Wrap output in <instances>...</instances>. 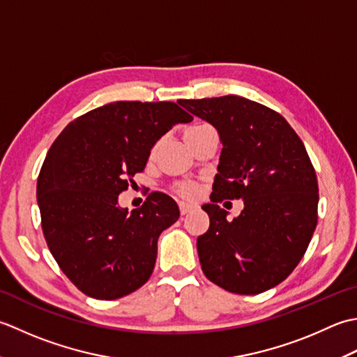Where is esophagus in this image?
Instances as JSON below:
<instances>
[{
  "instance_id": "34e87169",
  "label": "esophagus",
  "mask_w": 357,
  "mask_h": 357,
  "mask_svg": "<svg viewBox=\"0 0 357 357\" xmlns=\"http://www.w3.org/2000/svg\"><path fill=\"white\" fill-rule=\"evenodd\" d=\"M178 209H180V214L181 215H186L191 213V211L195 209L194 205H188V203H178Z\"/></svg>"
}]
</instances>
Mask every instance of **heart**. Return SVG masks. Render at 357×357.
<instances>
[{
    "mask_svg": "<svg viewBox=\"0 0 357 357\" xmlns=\"http://www.w3.org/2000/svg\"><path fill=\"white\" fill-rule=\"evenodd\" d=\"M206 128H211V126H208V125L192 126V128H189V129L186 130L185 135L191 134V132H197V130L206 129ZM155 151H157V146L152 148L151 155H155ZM172 191L176 192V194L178 195V197L185 199V200H194V199L199 195V188H197V185L192 183V181H186V180H185V181H177V183L172 186Z\"/></svg>",
    "mask_w": 357,
    "mask_h": 357,
    "instance_id": "b5f03b06",
    "label": "heart"
}]
</instances>
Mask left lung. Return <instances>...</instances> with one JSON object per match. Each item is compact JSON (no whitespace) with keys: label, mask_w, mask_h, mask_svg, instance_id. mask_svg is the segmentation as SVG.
<instances>
[{"label":"left lung","mask_w":357,"mask_h":357,"mask_svg":"<svg viewBox=\"0 0 357 357\" xmlns=\"http://www.w3.org/2000/svg\"><path fill=\"white\" fill-rule=\"evenodd\" d=\"M211 123L223 143L209 229L197 238L202 270L220 288L259 294L285 280L303 257L317 225L319 186L302 140L279 112L237 96L178 100ZM242 198L231 222L216 205Z\"/></svg>","instance_id":"8db88e82"}]
</instances>
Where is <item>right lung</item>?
<instances>
[{"instance_id": "1", "label": "right lung", "mask_w": 357, "mask_h": 357, "mask_svg": "<svg viewBox=\"0 0 357 357\" xmlns=\"http://www.w3.org/2000/svg\"><path fill=\"white\" fill-rule=\"evenodd\" d=\"M191 120L172 101H115L70 121L50 146L36 181L43 234L86 296L120 299L151 278L158 236L177 222L178 206L151 192L128 214L119 194L144 169L158 138Z\"/></svg>"}]
</instances>
